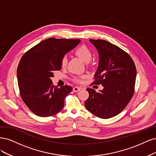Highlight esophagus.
<instances>
[{"label": "esophagus", "instance_id": "esophagus-1", "mask_svg": "<svg viewBox=\"0 0 156 156\" xmlns=\"http://www.w3.org/2000/svg\"><path fill=\"white\" fill-rule=\"evenodd\" d=\"M73 91L74 92H78L80 91V88L78 87H73Z\"/></svg>", "mask_w": 156, "mask_h": 156}]
</instances>
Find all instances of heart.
Masks as SVG:
<instances>
[{
    "label": "heart",
    "instance_id": "heart-1",
    "mask_svg": "<svg viewBox=\"0 0 156 156\" xmlns=\"http://www.w3.org/2000/svg\"><path fill=\"white\" fill-rule=\"evenodd\" d=\"M74 54L85 62H89L92 57L91 51H90L88 47L85 46V45H81V46H80L77 48H76V50L74 51ZM67 63V58L66 56H64L61 60V65L62 67L66 66ZM83 78H84V76H82L81 78H75L74 80L77 83H80L82 82Z\"/></svg>",
    "mask_w": 156,
    "mask_h": 156
}]
</instances>
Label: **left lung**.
I'll return each mask as SVG.
<instances>
[{
    "label": "left lung",
    "instance_id": "left-lung-1",
    "mask_svg": "<svg viewBox=\"0 0 156 156\" xmlns=\"http://www.w3.org/2000/svg\"><path fill=\"white\" fill-rule=\"evenodd\" d=\"M99 54V64L91 84H101L104 89L96 92L87 88L89 97L85 106L101 119L116 116L126 107L135 91L136 67L133 60L122 49L107 41L90 39Z\"/></svg>",
    "mask_w": 156,
    "mask_h": 156
}]
</instances>
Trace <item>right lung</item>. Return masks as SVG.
Wrapping results in <instances>:
<instances>
[{
  "label": "right lung",
  "mask_w": 156,
  "mask_h": 156,
  "mask_svg": "<svg viewBox=\"0 0 156 156\" xmlns=\"http://www.w3.org/2000/svg\"><path fill=\"white\" fill-rule=\"evenodd\" d=\"M80 39L48 38L25 52L17 67L20 95L30 111L39 117H51L64 106L65 97L73 87H58L52 83L54 72L62 69L64 55L80 43Z\"/></svg>",
  "instance_id": "obj_1"
}]
</instances>
